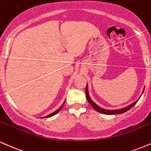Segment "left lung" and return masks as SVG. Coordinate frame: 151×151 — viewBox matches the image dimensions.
I'll return each instance as SVG.
<instances>
[{"label":"left lung","instance_id":"left-lung-1","mask_svg":"<svg viewBox=\"0 0 151 151\" xmlns=\"http://www.w3.org/2000/svg\"><path fill=\"white\" fill-rule=\"evenodd\" d=\"M144 89H145V87L143 88L142 93H143V91H144ZM142 94H141V95H142ZM141 95L140 96V97H141ZM86 99H87V101H88V102L90 103V105H91V106L93 107L94 109H95V110H96V111L99 112H101V113H102V114H105V115H117V114L124 113V112L128 111L129 109H131L132 107L134 106V105H136V103H137V101H139V99H140V97H139V99L137 100V101H134V102L132 103V104L129 105L128 106L125 107V108H120V109H116V110H107V109H104V108H101V107H100L99 105H98L96 103H94L93 101H92V99H91V97L89 96V93H88V83H86Z\"/></svg>","mask_w":151,"mask_h":151}]
</instances>
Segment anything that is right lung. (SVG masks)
<instances>
[{"instance_id":"right-lung-1","label":"right lung","mask_w":151,"mask_h":151,"mask_svg":"<svg viewBox=\"0 0 151 151\" xmlns=\"http://www.w3.org/2000/svg\"><path fill=\"white\" fill-rule=\"evenodd\" d=\"M65 101H64V103H63V105H61L60 107L57 110H56V111H55V112H52V113H50V115H47V116H45V117H41V118H47V117H52V116H53V115H56V114L57 113H58V112H59L61 110V109L63 108V105H64V104H65Z\"/></svg>"}]
</instances>
